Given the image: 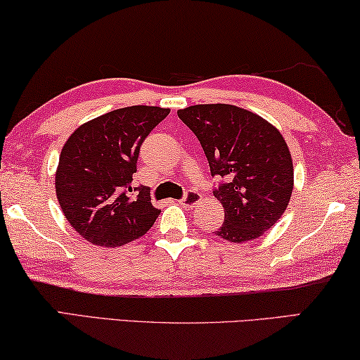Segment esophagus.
<instances>
[{"mask_svg": "<svg viewBox=\"0 0 360 360\" xmlns=\"http://www.w3.org/2000/svg\"><path fill=\"white\" fill-rule=\"evenodd\" d=\"M200 202H202V195L195 191H189L184 195V198H181L179 200V203L184 205V207H187V208L195 207V205H198Z\"/></svg>", "mask_w": 360, "mask_h": 360, "instance_id": "obj_1", "label": "esophagus"}]
</instances>
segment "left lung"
I'll return each instance as SVG.
<instances>
[{
  "mask_svg": "<svg viewBox=\"0 0 360 360\" xmlns=\"http://www.w3.org/2000/svg\"><path fill=\"white\" fill-rule=\"evenodd\" d=\"M178 117L200 141L211 176L224 178L213 192L224 208L216 236L233 243L261 237L282 218L293 191V160L281 131L231 104L191 105Z\"/></svg>",
  "mask_w": 360,
  "mask_h": 360,
  "instance_id": "8db88e82",
  "label": "left lung"
}]
</instances>
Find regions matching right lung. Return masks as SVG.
<instances>
[{"instance_id":"right-lung-1","label":"right lung","mask_w":360,"mask_h":360,"mask_svg":"<svg viewBox=\"0 0 360 360\" xmlns=\"http://www.w3.org/2000/svg\"><path fill=\"white\" fill-rule=\"evenodd\" d=\"M169 108L131 105L78 127L62 147L56 195L62 213L84 240L122 247L144 236L158 218L147 187L133 197L139 149Z\"/></svg>"}]
</instances>
